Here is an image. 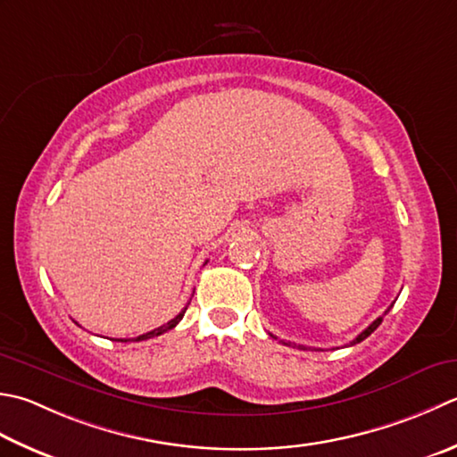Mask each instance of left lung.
I'll use <instances>...</instances> for the list:
<instances>
[{"instance_id":"left-lung-1","label":"left lung","mask_w":457,"mask_h":457,"mask_svg":"<svg viewBox=\"0 0 457 457\" xmlns=\"http://www.w3.org/2000/svg\"><path fill=\"white\" fill-rule=\"evenodd\" d=\"M390 309H392V305H390V307H388L386 311H384V315H388V311H390ZM384 315H382V317H378L377 320H372V323H370L369 327H366V328L362 330V333H361L359 337H356V338H354V341L351 343V346H353V345H356V343H361V341H364V338H366V337H369V335H372V333H374V330H377V328L380 327V323H382V319H384ZM271 337H273V335H271ZM273 338H277V337H273ZM285 345H287V343H285ZM289 345H291V343H289ZM299 348H305V346H303V345H299Z\"/></svg>"}]
</instances>
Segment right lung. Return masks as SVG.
<instances>
[{
	"instance_id": "add662e5",
	"label": "right lung",
	"mask_w": 457,
	"mask_h": 457,
	"mask_svg": "<svg viewBox=\"0 0 457 457\" xmlns=\"http://www.w3.org/2000/svg\"><path fill=\"white\" fill-rule=\"evenodd\" d=\"M186 309L187 307H184L180 312H178V315L172 319V320H168L166 325H162V327H158V328H154V330H150V333H146V335H140V337H137V338H119L120 343H129V341H146V338H152V337H158V335H162V333H166V330H170V328H174L178 323H180L182 320V317H184V312H186Z\"/></svg>"
}]
</instances>
